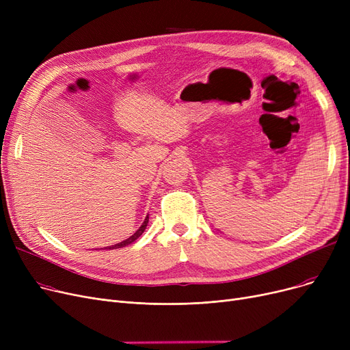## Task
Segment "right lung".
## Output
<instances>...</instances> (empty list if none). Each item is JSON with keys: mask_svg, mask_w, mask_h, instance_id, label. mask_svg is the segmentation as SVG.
<instances>
[{"mask_svg": "<svg viewBox=\"0 0 350 350\" xmlns=\"http://www.w3.org/2000/svg\"><path fill=\"white\" fill-rule=\"evenodd\" d=\"M147 223H149V215H146L143 224L139 227V230H137L133 235H131L129 238H126V240H124V241H122V243H118V244H115V245H110V247H105V250H116V248H122V247H126V245H129V244H132L133 241H136L137 238L143 234V231H144V230H146V227H147Z\"/></svg>", "mask_w": 350, "mask_h": 350, "instance_id": "add662e5", "label": "right lung"}]
</instances>
